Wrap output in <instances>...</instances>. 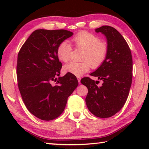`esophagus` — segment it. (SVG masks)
Masks as SVG:
<instances>
[{
  "label": "esophagus",
  "instance_id": "esophagus-1",
  "mask_svg": "<svg viewBox=\"0 0 149 149\" xmlns=\"http://www.w3.org/2000/svg\"><path fill=\"white\" fill-rule=\"evenodd\" d=\"M77 79L78 82H79V84H80V83H81V77L79 76H78V77H77Z\"/></svg>",
  "mask_w": 149,
  "mask_h": 149
}]
</instances>
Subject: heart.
I'll return each mask as SVG.
<instances>
[{
  "mask_svg": "<svg viewBox=\"0 0 149 149\" xmlns=\"http://www.w3.org/2000/svg\"><path fill=\"white\" fill-rule=\"evenodd\" d=\"M72 41L76 47L84 50L82 62H70L64 66V71L76 76H80L87 72L91 66L94 68L99 67L107 58L108 46L101 42L99 37L87 31H81L73 38ZM72 47L68 42L63 41L58 45L56 54L60 61L66 62L70 58Z\"/></svg>",
  "mask_w": 149,
  "mask_h": 149,
  "instance_id": "heart-1",
  "label": "heart"
}]
</instances>
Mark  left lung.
<instances>
[{
    "label": "left lung",
    "instance_id": "1",
    "mask_svg": "<svg viewBox=\"0 0 149 149\" xmlns=\"http://www.w3.org/2000/svg\"><path fill=\"white\" fill-rule=\"evenodd\" d=\"M107 40L108 54L104 62L90 75L103 83L100 87L89 77L81 83L88 89L85 102L95 116L107 118L122 109L129 95L132 82L133 60L131 50L123 36L114 27L103 26L95 29Z\"/></svg>",
    "mask_w": 149,
    "mask_h": 149
}]
</instances>
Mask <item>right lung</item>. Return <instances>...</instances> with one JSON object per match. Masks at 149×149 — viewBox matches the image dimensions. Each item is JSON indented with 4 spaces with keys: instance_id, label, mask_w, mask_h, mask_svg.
<instances>
[{
    "instance_id": "1",
    "label": "right lung",
    "mask_w": 149,
    "mask_h": 149,
    "mask_svg": "<svg viewBox=\"0 0 149 149\" xmlns=\"http://www.w3.org/2000/svg\"><path fill=\"white\" fill-rule=\"evenodd\" d=\"M73 34L65 29H37L17 55L16 74L20 94L27 110L42 120L58 117L78 85L76 77L70 73L56 78L62 68L57 47ZM52 81L56 85L52 86Z\"/></svg>"
}]
</instances>
